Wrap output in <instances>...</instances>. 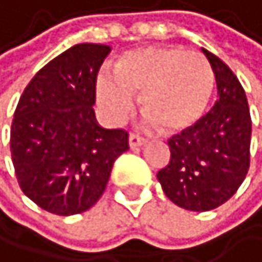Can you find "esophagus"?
Listing matches in <instances>:
<instances>
[{"label":"esophagus","instance_id":"obj_1","mask_svg":"<svg viewBox=\"0 0 262 262\" xmlns=\"http://www.w3.org/2000/svg\"><path fill=\"white\" fill-rule=\"evenodd\" d=\"M145 142H147V139H145V137H142L140 134L132 132V134H130V137H128V144H130V147H132V148H137V147L144 145Z\"/></svg>","mask_w":262,"mask_h":262}]
</instances>
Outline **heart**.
<instances>
[{
    "label": "heart",
    "mask_w": 262,
    "mask_h": 262,
    "mask_svg": "<svg viewBox=\"0 0 262 262\" xmlns=\"http://www.w3.org/2000/svg\"><path fill=\"white\" fill-rule=\"evenodd\" d=\"M214 90V73L207 58L179 47H147L128 51L117 60L114 80L102 77L97 93L114 117L127 115L134 97L142 112L164 134L192 128L206 114Z\"/></svg>",
    "instance_id": "heart-1"
}]
</instances>
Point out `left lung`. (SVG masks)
Masks as SVG:
<instances>
[{
  "mask_svg": "<svg viewBox=\"0 0 262 262\" xmlns=\"http://www.w3.org/2000/svg\"><path fill=\"white\" fill-rule=\"evenodd\" d=\"M212 68L217 100L192 128L167 140L170 160L159 170L165 195L187 211H211L229 201L251 164V114L241 81L226 63L202 48Z\"/></svg>",
  "mask_w": 262,
  "mask_h": 262,
  "instance_id": "1",
  "label": "left lung"
}]
</instances>
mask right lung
<instances>
[{"label":"right lung","mask_w":262,"mask_h":262,"mask_svg":"<svg viewBox=\"0 0 262 262\" xmlns=\"http://www.w3.org/2000/svg\"><path fill=\"white\" fill-rule=\"evenodd\" d=\"M112 48L80 43L48 61L14 110L10 148L21 190L45 211H88L105 192L128 132L97 125V77Z\"/></svg>","instance_id":"obj_1"}]
</instances>
